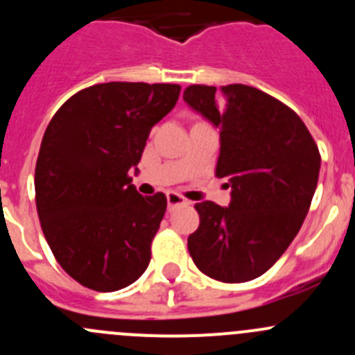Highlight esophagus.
<instances>
[{
  "mask_svg": "<svg viewBox=\"0 0 355 355\" xmlns=\"http://www.w3.org/2000/svg\"><path fill=\"white\" fill-rule=\"evenodd\" d=\"M166 200H168V207H170V209H173V207H177V206H187L189 204L187 199L182 198L180 194H177V192H173V191L168 192Z\"/></svg>",
  "mask_w": 355,
  "mask_h": 355,
  "instance_id": "obj_1",
  "label": "esophagus"
}]
</instances>
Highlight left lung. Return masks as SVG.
Instances as JSON below:
<instances>
[{
	"mask_svg": "<svg viewBox=\"0 0 355 355\" xmlns=\"http://www.w3.org/2000/svg\"><path fill=\"white\" fill-rule=\"evenodd\" d=\"M184 101L220 130L216 175L232 187L227 207L196 204L200 223L189 252L214 280H254L302 227L320 177L318 146L288 106L256 87L191 85Z\"/></svg>",
	"mask_w": 355,
	"mask_h": 355,
	"instance_id": "8db88e82",
	"label": "left lung"
}]
</instances>
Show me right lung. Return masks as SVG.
<instances>
[{"mask_svg":"<svg viewBox=\"0 0 355 355\" xmlns=\"http://www.w3.org/2000/svg\"><path fill=\"white\" fill-rule=\"evenodd\" d=\"M180 85L108 82L71 96L49 121L35 164V204L60 266L98 292L134 284L151 261L166 196L144 198L130 168Z\"/></svg>","mask_w":355,"mask_h":355,"instance_id":"obj_1","label":"right lung"}]
</instances>
